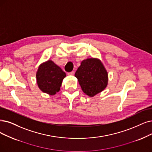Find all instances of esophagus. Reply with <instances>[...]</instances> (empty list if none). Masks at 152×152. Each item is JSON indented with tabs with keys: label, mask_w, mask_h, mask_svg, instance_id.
Instances as JSON below:
<instances>
[{
	"label": "esophagus",
	"mask_w": 152,
	"mask_h": 152,
	"mask_svg": "<svg viewBox=\"0 0 152 152\" xmlns=\"http://www.w3.org/2000/svg\"><path fill=\"white\" fill-rule=\"evenodd\" d=\"M74 74H75L74 71H72V72L68 73V75H74Z\"/></svg>",
	"instance_id": "esophagus-1"
}]
</instances>
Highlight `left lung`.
I'll use <instances>...</instances> for the list:
<instances>
[{
	"mask_svg": "<svg viewBox=\"0 0 152 152\" xmlns=\"http://www.w3.org/2000/svg\"><path fill=\"white\" fill-rule=\"evenodd\" d=\"M75 76L83 92L90 96L100 93L107 86V72L98 59L84 60L76 71Z\"/></svg>",
	"mask_w": 152,
	"mask_h": 152,
	"instance_id": "obj_1",
	"label": "left lung"
}]
</instances>
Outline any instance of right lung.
<instances>
[{"mask_svg":"<svg viewBox=\"0 0 152 152\" xmlns=\"http://www.w3.org/2000/svg\"><path fill=\"white\" fill-rule=\"evenodd\" d=\"M65 76V73L51 60L41 65L36 75L39 88L50 95L58 92Z\"/></svg>","mask_w":152,"mask_h":152,"instance_id":"1","label":"right lung"}]
</instances>
